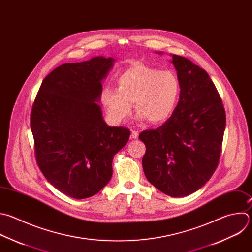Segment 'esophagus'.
I'll list each match as a JSON object with an SVG mask.
<instances>
[{
    "mask_svg": "<svg viewBox=\"0 0 252 252\" xmlns=\"http://www.w3.org/2000/svg\"><path fill=\"white\" fill-rule=\"evenodd\" d=\"M138 132L137 131H135V130H132L131 131V138H133V139H137L138 138Z\"/></svg>",
    "mask_w": 252,
    "mask_h": 252,
    "instance_id": "1",
    "label": "esophagus"
}]
</instances>
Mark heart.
Returning a JSON list of instances; mask_svg holds the SVG:
<instances>
[{
    "label": "heart",
    "mask_w": 252,
    "mask_h": 252,
    "mask_svg": "<svg viewBox=\"0 0 252 252\" xmlns=\"http://www.w3.org/2000/svg\"><path fill=\"white\" fill-rule=\"evenodd\" d=\"M116 81L117 90L105 88L101 96L113 123L125 121L131 113L132 103L140 121L159 124L173 114L180 95V83L173 72L137 63Z\"/></svg>",
    "instance_id": "1"
}]
</instances>
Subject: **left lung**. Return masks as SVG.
<instances>
[{"mask_svg": "<svg viewBox=\"0 0 252 252\" xmlns=\"http://www.w3.org/2000/svg\"><path fill=\"white\" fill-rule=\"evenodd\" d=\"M171 57L180 83L179 102L164 125L142 131L139 139L146 146L142 167L147 180L162 193L180 198L198 191L214 174L225 112L209 74L183 56Z\"/></svg>", "mask_w": 252, "mask_h": 252, "instance_id": "obj_1", "label": "left lung"}]
</instances>
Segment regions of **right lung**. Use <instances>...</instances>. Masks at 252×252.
Listing matches in <instances>:
<instances>
[{
    "instance_id": "add662e5",
    "label": "right lung",
    "mask_w": 252,
    "mask_h": 252,
    "mask_svg": "<svg viewBox=\"0 0 252 252\" xmlns=\"http://www.w3.org/2000/svg\"><path fill=\"white\" fill-rule=\"evenodd\" d=\"M113 57L65 63L42 81L31 115L36 162L47 181L61 193L86 199L111 180L113 159L130 131L110 126L103 118L102 82Z\"/></svg>"
}]
</instances>
